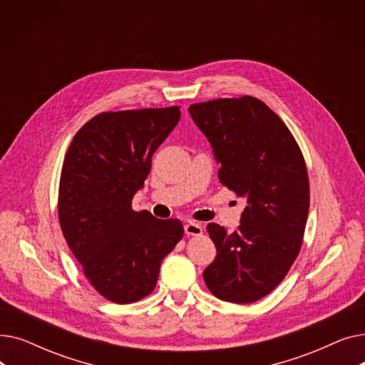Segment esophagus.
Returning <instances> with one entry per match:
<instances>
[{
    "label": "esophagus",
    "mask_w": 365,
    "mask_h": 365,
    "mask_svg": "<svg viewBox=\"0 0 365 365\" xmlns=\"http://www.w3.org/2000/svg\"><path fill=\"white\" fill-rule=\"evenodd\" d=\"M185 234L186 235H201L202 234V226L200 223H195V222H189L185 225Z\"/></svg>",
    "instance_id": "1"
}]
</instances>
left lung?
<instances>
[{
    "label": "left lung",
    "mask_w": 365,
    "mask_h": 365,
    "mask_svg": "<svg viewBox=\"0 0 365 365\" xmlns=\"http://www.w3.org/2000/svg\"><path fill=\"white\" fill-rule=\"evenodd\" d=\"M189 113L213 148L220 183L247 201L235 232L208 223L217 255L204 281L220 300L257 302L300 252L309 213L304 158L282 120L252 96L195 103Z\"/></svg>",
    "instance_id": "8db88e82"
}]
</instances>
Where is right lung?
<instances>
[{
	"mask_svg": "<svg viewBox=\"0 0 365 365\" xmlns=\"http://www.w3.org/2000/svg\"><path fill=\"white\" fill-rule=\"evenodd\" d=\"M180 108L102 112L75 134L62 165L59 222L90 284L113 303L155 289L164 257L183 237L179 219L134 212L131 200Z\"/></svg>",
	"mask_w": 365,
	"mask_h": 365,
	"instance_id": "add662e5",
	"label": "right lung"
}]
</instances>
